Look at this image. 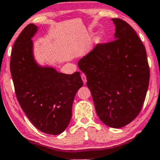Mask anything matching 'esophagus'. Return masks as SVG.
Returning a JSON list of instances; mask_svg holds the SVG:
<instances>
[{
  "label": "esophagus",
  "mask_w": 160,
  "mask_h": 160,
  "mask_svg": "<svg viewBox=\"0 0 160 160\" xmlns=\"http://www.w3.org/2000/svg\"><path fill=\"white\" fill-rule=\"evenodd\" d=\"M81 78H82V80H83V83H87V77L86 75H84V74H82L81 75Z\"/></svg>",
  "instance_id": "34e87169"
}]
</instances>
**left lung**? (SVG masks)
Wrapping results in <instances>:
<instances>
[{"mask_svg":"<svg viewBox=\"0 0 160 160\" xmlns=\"http://www.w3.org/2000/svg\"><path fill=\"white\" fill-rule=\"evenodd\" d=\"M114 41L98 44L79 60L87 76L95 109L101 122L119 128L138 116L149 82L147 55L135 30L125 21L111 19Z\"/></svg>","mask_w":160,"mask_h":160,"instance_id":"1","label":"left lung"}]
</instances>
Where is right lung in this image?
<instances>
[{
    "label": "right lung",
    "mask_w": 160,
    "mask_h": 160,
    "mask_svg": "<svg viewBox=\"0 0 160 160\" xmlns=\"http://www.w3.org/2000/svg\"><path fill=\"white\" fill-rule=\"evenodd\" d=\"M38 30L29 24L16 39L11 76L19 104L34 126L44 133L59 135L70 124L74 98L83 81L80 72L62 73L38 63L32 41Z\"/></svg>",
    "instance_id": "add662e5"
}]
</instances>
